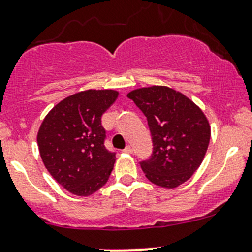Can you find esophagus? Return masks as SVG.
Segmentation results:
<instances>
[{
  "label": "esophagus",
  "mask_w": 252,
  "mask_h": 252,
  "mask_svg": "<svg viewBox=\"0 0 252 252\" xmlns=\"http://www.w3.org/2000/svg\"><path fill=\"white\" fill-rule=\"evenodd\" d=\"M124 153H126V154H131L133 153V148H131L130 145H128V146H126V149H124Z\"/></svg>",
  "instance_id": "34e87169"
}]
</instances>
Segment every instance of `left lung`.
Wrapping results in <instances>:
<instances>
[{
  "mask_svg": "<svg viewBox=\"0 0 252 252\" xmlns=\"http://www.w3.org/2000/svg\"><path fill=\"white\" fill-rule=\"evenodd\" d=\"M128 97L146 117L153 140L149 160L140 162L146 178L175 188L191 178L203 161L211 126L189 98L166 86L134 90Z\"/></svg>",
  "mask_w": 252,
  "mask_h": 252,
  "instance_id": "1",
  "label": "left lung"
}]
</instances>
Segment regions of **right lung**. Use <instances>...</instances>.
<instances>
[{
	"label": "right lung",
	"mask_w": 252,
	"mask_h": 252,
	"mask_svg": "<svg viewBox=\"0 0 252 252\" xmlns=\"http://www.w3.org/2000/svg\"><path fill=\"white\" fill-rule=\"evenodd\" d=\"M117 97L113 90L79 92L56 104L41 123V160L56 182L72 194L90 196L111 176L116 153L104 145L101 118Z\"/></svg>",
	"instance_id": "add662e5"
}]
</instances>
